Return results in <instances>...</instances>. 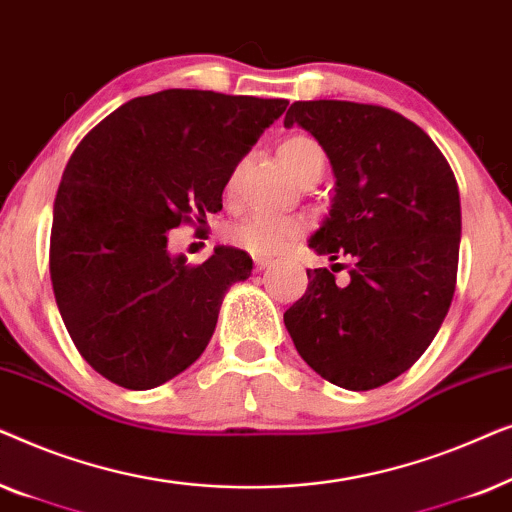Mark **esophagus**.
Returning a JSON list of instances; mask_svg holds the SVG:
<instances>
[{"label":"esophagus","mask_w":512,"mask_h":512,"mask_svg":"<svg viewBox=\"0 0 512 512\" xmlns=\"http://www.w3.org/2000/svg\"><path fill=\"white\" fill-rule=\"evenodd\" d=\"M254 263H256L258 270H268V268H272V265H275L277 261H275V258H268V256H256Z\"/></svg>","instance_id":"34e87169"}]
</instances>
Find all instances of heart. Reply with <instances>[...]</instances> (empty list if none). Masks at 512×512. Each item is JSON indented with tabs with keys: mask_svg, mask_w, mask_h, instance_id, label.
<instances>
[{
	"mask_svg": "<svg viewBox=\"0 0 512 512\" xmlns=\"http://www.w3.org/2000/svg\"><path fill=\"white\" fill-rule=\"evenodd\" d=\"M277 156L298 181L314 172H324L326 165L324 149L307 135L284 137L277 146ZM237 177H240V165L233 167V172L228 174L226 193L235 191ZM300 230H303V223L298 219H272V216L254 214L235 221L228 228V240L254 256H272L289 247L300 235Z\"/></svg>",
	"mask_w": 512,
	"mask_h": 512,
	"instance_id": "obj_1",
	"label": "heart"
}]
</instances>
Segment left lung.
Masks as SVG:
<instances>
[{
    "instance_id": "8db88e82",
    "label": "left lung",
    "mask_w": 512,
    "mask_h": 512,
    "mask_svg": "<svg viewBox=\"0 0 512 512\" xmlns=\"http://www.w3.org/2000/svg\"><path fill=\"white\" fill-rule=\"evenodd\" d=\"M317 139L335 193L310 249L352 258L349 282L307 270L284 312L298 354L324 380L368 391L405 373L436 338L457 284V179L431 137L396 111L345 100L293 102L284 128Z\"/></svg>"
}]
</instances>
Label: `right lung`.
Here are the masks:
<instances>
[{
	"label": "right lung",
	"mask_w": 512,
	"mask_h": 512,
	"mask_svg": "<svg viewBox=\"0 0 512 512\" xmlns=\"http://www.w3.org/2000/svg\"><path fill=\"white\" fill-rule=\"evenodd\" d=\"M286 100L160 90L109 114L76 146L55 195L51 282L83 359L125 389H153L205 352L228 289L251 258L216 247L200 265L167 251L170 230L221 212L228 174Z\"/></svg>",
	"instance_id": "1"
}]
</instances>
